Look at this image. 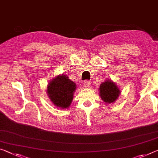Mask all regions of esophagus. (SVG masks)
<instances>
[{
  "mask_svg": "<svg viewBox=\"0 0 158 158\" xmlns=\"http://www.w3.org/2000/svg\"><path fill=\"white\" fill-rule=\"evenodd\" d=\"M90 85H91V82L89 80H86V81H84V88H88V87L90 86Z\"/></svg>",
  "mask_w": 158,
  "mask_h": 158,
  "instance_id": "34e87169",
  "label": "esophagus"
}]
</instances>
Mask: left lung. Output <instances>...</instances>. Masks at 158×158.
Wrapping results in <instances>:
<instances>
[{"label": "left lung", "instance_id": "8db88e82", "mask_svg": "<svg viewBox=\"0 0 158 158\" xmlns=\"http://www.w3.org/2000/svg\"><path fill=\"white\" fill-rule=\"evenodd\" d=\"M100 96L102 101L107 104L114 102L120 94V91L116 84L110 79L106 80L100 85Z\"/></svg>", "mask_w": 158, "mask_h": 158}]
</instances>
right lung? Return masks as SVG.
<instances>
[{
  "instance_id": "add662e5",
  "label": "right lung",
  "mask_w": 158,
  "mask_h": 158,
  "mask_svg": "<svg viewBox=\"0 0 158 158\" xmlns=\"http://www.w3.org/2000/svg\"><path fill=\"white\" fill-rule=\"evenodd\" d=\"M77 85L67 75L62 74L52 79L47 87V94L51 102L57 107L68 108L73 100Z\"/></svg>"
}]
</instances>
